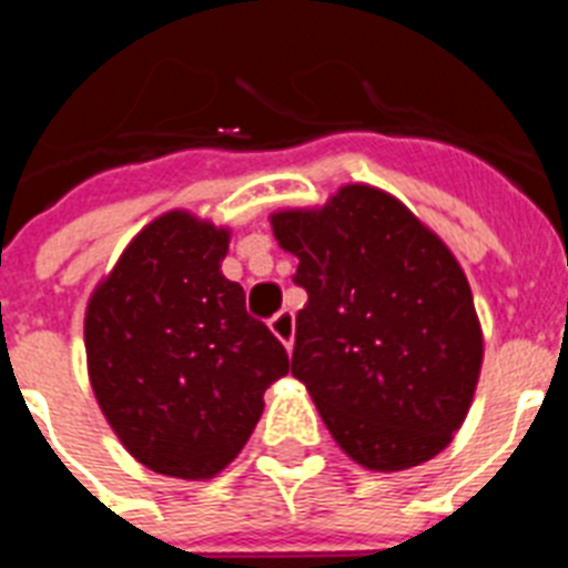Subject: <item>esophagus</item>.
<instances>
[{
	"instance_id": "esophagus-1",
	"label": "esophagus",
	"mask_w": 568,
	"mask_h": 568,
	"mask_svg": "<svg viewBox=\"0 0 568 568\" xmlns=\"http://www.w3.org/2000/svg\"><path fill=\"white\" fill-rule=\"evenodd\" d=\"M270 329H273V335L281 341V344L287 346V349H293L295 315L290 313V310H281V313H275L273 318H270Z\"/></svg>"
}]
</instances>
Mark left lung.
<instances>
[{"mask_svg": "<svg viewBox=\"0 0 568 568\" xmlns=\"http://www.w3.org/2000/svg\"><path fill=\"white\" fill-rule=\"evenodd\" d=\"M273 233L307 290L293 375L329 435L375 471L435 458L464 424L484 358L455 255L398 199L364 184L321 210L275 213Z\"/></svg>", "mask_w": 568, "mask_h": 568, "instance_id": "left-lung-1", "label": "left lung"}]
</instances>
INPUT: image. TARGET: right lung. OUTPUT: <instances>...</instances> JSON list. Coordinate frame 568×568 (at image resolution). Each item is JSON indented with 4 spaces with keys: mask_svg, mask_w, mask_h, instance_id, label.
I'll list each match as a JSON object with an SVG mask.
<instances>
[{
    "mask_svg": "<svg viewBox=\"0 0 568 568\" xmlns=\"http://www.w3.org/2000/svg\"><path fill=\"white\" fill-rule=\"evenodd\" d=\"M230 233L168 213L135 235L84 315L90 384L130 455L213 478L247 444L287 349L222 275Z\"/></svg>",
    "mask_w": 568,
    "mask_h": 568,
    "instance_id": "obj_1",
    "label": "right lung"
}]
</instances>
